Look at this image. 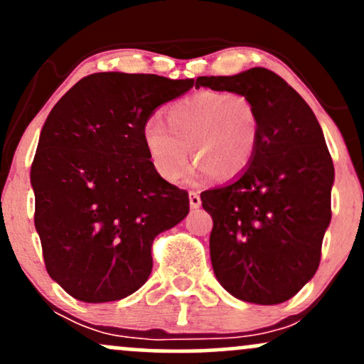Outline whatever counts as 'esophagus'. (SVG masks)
I'll use <instances>...</instances> for the list:
<instances>
[{
  "mask_svg": "<svg viewBox=\"0 0 364 364\" xmlns=\"http://www.w3.org/2000/svg\"><path fill=\"white\" fill-rule=\"evenodd\" d=\"M200 205H202V198H200V195L196 193V191H190V207L198 208Z\"/></svg>",
  "mask_w": 364,
  "mask_h": 364,
  "instance_id": "obj_1",
  "label": "esophagus"
}]
</instances>
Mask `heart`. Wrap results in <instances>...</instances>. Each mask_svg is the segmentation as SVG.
Masks as SVG:
<instances>
[{"label": "heart", "instance_id": "1", "mask_svg": "<svg viewBox=\"0 0 364 364\" xmlns=\"http://www.w3.org/2000/svg\"><path fill=\"white\" fill-rule=\"evenodd\" d=\"M166 123L149 118L141 141L152 168L171 183L186 173L188 147L196 161L195 176L235 179L252 166L260 140L257 107L235 92H196L171 104Z\"/></svg>", "mask_w": 364, "mask_h": 364}]
</instances>
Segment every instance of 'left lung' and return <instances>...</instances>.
Here are the masks:
<instances>
[{
    "mask_svg": "<svg viewBox=\"0 0 364 364\" xmlns=\"http://www.w3.org/2000/svg\"><path fill=\"white\" fill-rule=\"evenodd\" d=\"M195 87L246 95L260 121L248 171L200 195L214 220L210 260L217 281L241 301H287L318 269L332 217L333 162L323 132L301 95L267 68L198 77Z\"/></svg>",
    "mask_w": 364,
    "mask_h": 364,
    "instance_id": "obj_1",
    "label": "left lung"
}]
</instances>
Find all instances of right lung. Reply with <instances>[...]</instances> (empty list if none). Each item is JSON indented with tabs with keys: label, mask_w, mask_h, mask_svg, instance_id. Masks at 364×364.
Segmentation results:
<instances>
[{
	"label": "right lung",
	"mask_w": 364,
	"mask_h": 364,
	"mask_svg": "<svg viewBox=\"0 0 364 364\" xmlns=\"http://www.w3.org/2000/svg\"><path fill=\"white\" fill-rule=\"evenodd\" d=\"M193 78L104 72L56 102L32 162L34 223L53 281L85 303L118 301L152 272V243L190 210L150 164L141 127Z\"/></svg>",
	"instance_id": "1"
}]
</instances>
